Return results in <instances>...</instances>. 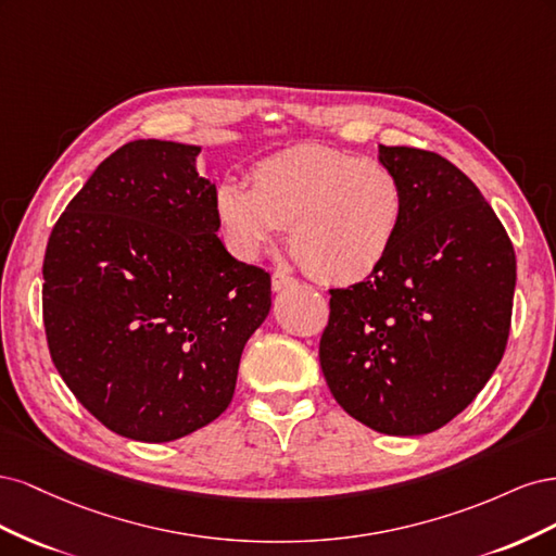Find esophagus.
Instances as JSON below:
<instances>
[{
    "mask_svg": "<svg viewBox=\"0 0 556 556\" xmlns=\"http://www.w3.org/2000/svg\"><path fill=\"white\" fill-rule=\"evenodd\" d=\"M292 285H296V278L290 276L288 271H282V268H276L274 276H271V288H274V292L288 290V288H292Z\"/></svg>",
    "mask_w": 556,
    "mask_h": 556,
    "instance_id": "34e87169",
    "label": "esophagus"
}]
</instances>
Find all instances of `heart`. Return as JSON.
Returning a JSON list of instances; mask_svg holds the SVG:
<instances>
[{
	"label": "heart",
	"instance_id": "obj_1",
	"mask_svg": "<svg viewBox=\"0 0 556 556\" xmlns=\"http://www.w3.org/2000/svg\"><path fill=\"white\" fill-rule=\"evenodd\" d=\"M215 213L239 257H257L290 227V248L311 276L350 285L390 255L403 220V188L378 160L296 146L255 164L252 188L220 182Z\"/></svg>",
	"mask_w": 556,
	"mask_h": 556
}]
</instances>
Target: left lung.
Returning a JSON list of instances; mask_svg holds the SVG:
<instances>
[{"label":"left lung","mask_w":556,"mask_h":556,"mask_svg":"<svg viewBox=\"0 0 556 556\" xmlns=\"http://www.w3.org/2000/svg\"><path fill=\"white\" fill-rule=\"evenodd\" d=\"M403 188L390 255L329 290L319 366L339 406L387 435L457 417L506 352L517 278L506 229L464 172L429 150L380 146Z\"/></svg>","instance_id":"8db88e82"}]
</instances>
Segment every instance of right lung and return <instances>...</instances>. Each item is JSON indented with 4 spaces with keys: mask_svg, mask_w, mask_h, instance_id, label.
I'll return each instance as SVG.
<instances>
[{
    "mask_svg": "<svg viewBox=\"0 0 556 556\" xmlns=\"http://www.w3.org/2000/svg\"><path fill=\"white\" fill-rule=\"evenodd\" d=\"M199 146L117 148L50 231L43 327L66 387L131 441L182 439L223 415L271 276L217 239Z\"/></svg>",
    "mask_w": 556,
    "mask_h": 556,
    "instance_id": "obj_1",
    "label": "right lung"
}]
</instances>
